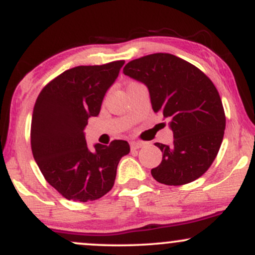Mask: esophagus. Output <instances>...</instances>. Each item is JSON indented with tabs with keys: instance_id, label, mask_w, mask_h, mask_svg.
I'll return each mask as SVG.
<instances>
[{
	"instance_id": "obj_1",
	"label": "esophagus",
	"mask_w": 255,
	"mask_h": 255,
	"mask_svg": "<svg viewBox=\"0 0 255 255\" xmlns=\"http://www.w3.org/2000/svg\"><path fill=\"white\" fill-rule=\"evenodd\" d=\"M142 146H145V142H142V141H131L130 142V147L133 148V150H136V148L142 147Z\"/></svg>"
}]
</instances>
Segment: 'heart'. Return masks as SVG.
I'll use <instances>...</instances> for the list:
<instances>
[{
	"mask_svg": "<svg viewBox=\"0 0 255 255\" xmlns=\"http://www.w3.org/2000/svg\"><path fill=\"white\" fill-rule=\"evenodd\" d=\"M130 84H133V83H130ZM130 84H129V85H130Z\"/></svg>",
	"mask_w": 255,
	"mask_h": 255,
	"instance_id": "1",
	"label": "heart"
}]
</instances>
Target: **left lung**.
I'll list each match as a JSON object with an SVG mask.
<instances>
[{"label":"left lung","mask_w":255,"mask_h":255,"mask_svg":"<svg viewBox=\"0 0 255 255\" xmlns=\"http://www.w3.org/2000/svg\"><path fill=\"white\" fill-rule=\"evenodd\" d=\"M124 73L144 83L154 113L170 120L174 141L156 142L163 159L152 176L168 186L197 180L211 166L224 136L225 114L215 85L192 63L165 52L130 61Z\"/></svg>","instance_id":"left-lung-1"}]
</instances>
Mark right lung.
<instances>
[{
  "mask_svg": "<svg viewBox=\"0 0 255 255\" xmlns=\"http://www.w3.org/2000/svg\"><path fill=\"white\" fill-rule=\"evenodd\" d=\"M124 60L78 66L44 86L33 108L31 148L44 178L68 200H97L115 183L118 164L130 148L125 140L90 151L84 129L97 116Z\"/></svg>",
  "mask_w": 255,
  "mask_h": 255,
  "instance_id": "right-lung-1",
  "label": "right lung"
}]
</instances>
